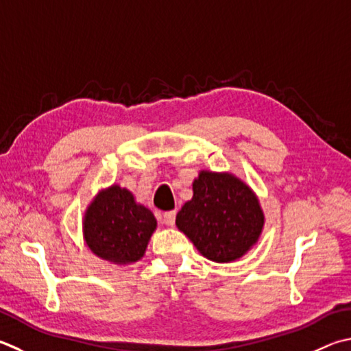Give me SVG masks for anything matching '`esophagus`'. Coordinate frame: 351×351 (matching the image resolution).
Instances as JSON below:
<instances>
[{
    "label": "esophagus",
    "mask_w": 351,
    "mask_h": 351,
    "mask_svg": "<svg viewBox=\"0 0 351 351\" xmlns=\"http://www.w3.org/2000/svg\"><path fill=\"white\" fill-rule=\"evenodd\" d=\"M175 219H176V212L175 210H170V212H164L162 215V221L165 226H175Z\"/></svg>",
    "instance_id": "obj_1"
}]
</instances>
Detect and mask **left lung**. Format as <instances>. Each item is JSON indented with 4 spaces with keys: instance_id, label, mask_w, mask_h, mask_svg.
I'll return each mask as SVG.
<instances>
[{
    "instance_id": "obj_1",
    "label": "left lung",
    "mask_w": 351,
    "mask_h": 351,
    "mask_svg": "<svg viewBox=\"0 0 351 351\" xmlns=\"http://www.w3.org/2000/svg\"><path fill=\"white\" fill-rule=\"evenodd\" d=\"M263 226L256 196L228 173L201 171L193 197L176 215V227L215 263L241 258L258 241Z\"/></svg>"
}]
</instances>
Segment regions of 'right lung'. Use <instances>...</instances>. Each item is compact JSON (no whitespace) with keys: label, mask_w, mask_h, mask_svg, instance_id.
<instances>
[{"label":"right lung","mask_w":351,"mask_h":351,"mask_svg":"<svg viewBox=\"0 0 351 351\" xmlns=\"http://www.w3.org/2000/svg\"><path fill=\"white\" fill-rule=\"evenodd\" d=\"M155 228L154 213L118 186L95 197L84 218V238L90 250L118 264L141 259Z\"/></svg>","instance_id":"1"}]
</instances>
